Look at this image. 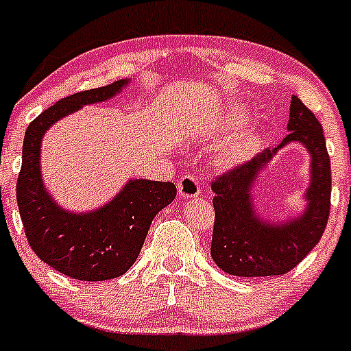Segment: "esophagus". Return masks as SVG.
Returning a JSON list of instances; mask_svg holds the SVG:
<instances>
[{"label":"esophagus","instance_id":"esophagus-1","mask_svg":"<svg viewBox=\"0 0 351 351\" xmlns=\"http://www.w3.org/2000/svg\"><path fill=\"white\" fill-rule=\"evenodd\" d=\"M177 187H179V194L184 199H191V197L199 196V182H197L196 177L193 176H184L180 177L179 182H177Z\"/></svg>","mask_w":351,"mask_h":351}]
</instances>
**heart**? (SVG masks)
I'll return each instance as SVG.
<instances>
[{
    "mask_svg": "<svg viewBox=\"0 0 351 351\" xmlns=\"http://www.w3.org/2000/svg\"><path fill=\"white\" fill-rule=\"evenodd\" d=\"M228 118H230V121L240 123L241 120H243V114H241V111L234 110V111H231V113L228 114ZM238 152H240V147L231 145V147H228V149H226L225 152H223V155H225V158H233V157H237Z\"/></svg>",
    "mask_w": 351,
    "mask_h": 351,
    "instance_id": "b5f03b06",
    "label": "heart"
}]
</instances>
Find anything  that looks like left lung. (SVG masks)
<instances>
[{
    "label": "left lung",
    "instance_id": "left-lung-1",
    "mask_svg": "<svg viewBox=\"0 0 351 351\" xmlns=\"http://www.w3.org/2000/svg\"><path fill=\"white\" fill-rule=\"evenodd\" d=\"M287 136L247 164L213 182L215 230L211 256L223 272L237 277L282 276L317 245L330 218L331 165L323 126L298 96H292ZM301 143L311 155L306 208L294 219L270 222L256 213L253 186L276 152Z\"/></svg>",
    "mask_w": 351,
    "mask_h": 351
}]
</instances>
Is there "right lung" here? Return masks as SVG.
Here are the masks:
<instances>
[{
  "label": "right lung",
  "mask_w": 351,
  "mask_h": 351,
  "mask_svg": "<svg viewBox=\"0 0 351 351\" xmlns=\"http://www.w3.org/2000/svg\"><path fill=\"white\" fill-rule=\"evenodd\" d=\"M130 79L57 101L25 132L16 201L32 250L47 265L77 280L120 277L138 258L152 219L174 201L172 182L130 179L111 201L86 213L62 208L42 179L40 150L47 130L86 104L104 103L120 95Z\"/></svg>",
  "instance_id": "1"
}]
</instances>
